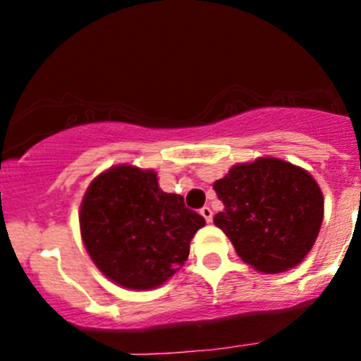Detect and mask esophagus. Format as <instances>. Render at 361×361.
Here are the masks:
<instances>
[{
    "instance_id": "obj_1",
    "label": "esophagus",
    "mask_w": 361,
    "mask_h": 361,
    "mask_svg": "<svg viewBox=\"0 0 361 361\" xmlns=\"http://www.w3.org/2000/svg\"><path fill=\"white\" fill-rule=\"evenodd\" d=\"M201 214H202V216H204V220L207 221V224H209V221L213 220V211H211V207L204 206L202 209H201Z\"/></svg>"
}]
</instances>
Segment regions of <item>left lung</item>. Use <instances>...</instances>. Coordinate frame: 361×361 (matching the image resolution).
<instances>
[{
  "instance_id": "1",
  "label": "left lung",
  "mask_w": 361,
  "mask_h": 361,
  "mask_svg": "<svg viewBox=\"0 0 361 361\" xmlns=\"http://www.w3.org/2000/svg\"><path fill=\"white\" fill-rule=\"evenodd\" d=\"M224 211L214 225L245 264L265 274L297 267L314 246L325 201L302 167L276 157L235 164L213 183Z\"/></svg>"
}]
</instances>
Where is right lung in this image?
I'll list each match as a JSON object with an SVG mask.
<instances>
[{
  "label": "right lung",
  "mask_w": 361,
  "mask_h": 361,
  "mask_svg": "<svg viewBox=\"0 0 361 361\" xmlns=\"http://www.w3.org/2000/svg\"><path fill=\"white\" fill-rule=\"evenodd\" d=\"M80 234L96 267L127 290H154L183 267L206 225L154 169L120 164L97 174L80 204Z\"/></svg>",
  "instance_id": "add662e5"
}]
</instances>
